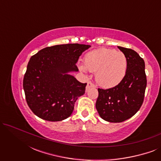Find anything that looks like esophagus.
Here are the masks:
<instances>
[{"label": "esophagus", "instance_id": "obj_1", "mask_svg": "<svg viewBox=\"0 0 161 161\" xmlns=\"http://www.w3.org/2000/svg\"><path fill=\"white\" fill-rule=\"evenodd\" d=\"M94 87H95V85H94L92 82H91V81H89L87 83V86H86V91H88L90 88H94Z\"/></svg>", "mask_w": 161, "mask_h": 161}]
</instances>
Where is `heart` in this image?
Returning a JSON list of instances; mask_svg holds the SVG:
<instances>
[{
    "label": "heart",
    "instance_id": "heart-1",
    "mask_svg": "<svg viewBox=\"0 0 161 161\" xmlns=\"http://www.w3.org/2000/svg\"><path fill=\"white\" fill-rule=\"evenodd\" d=\"M127 68V60L124 53L105 47L87 53L84 64L80 65L83 72H95L96 81L105 88L118 85L125 78Z\"/></svg>",
    "mask_w": 161,
    "mask_h": 161
}]
</instances>
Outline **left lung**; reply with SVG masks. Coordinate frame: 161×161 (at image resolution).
<instances>
[{"mask_svg": "<svg viewBox=\"0 0 161 161\" xmlns=\"http://www.w3.org/2000/svg\"><path fill=\"white\" fill-rule=\"evenodd\" d=\"M118 48L127 58L126 75L116 86L98 89L96 102L99 115L109 122H122L135 115L144 102L147 87L144 59L133 50Z\"/></svg>", "mask_w": 161, "mask_h": 161, "instance_id": "8db88e82", "label": "left lung"}]
</instances>
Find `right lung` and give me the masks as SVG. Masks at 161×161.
<instances>
[{
	"mask_svg": "<svg viewBox=\"0 0 161 161\" xmlns=\"http://www.w3.org/2000/svg\"><path fill=\"white\" fill-rule=\"evenodd\" d=\"M88 45L67 44L42 49L31 56L23 78L27 104L38 117L50 122L71 115L75 103L85 93L82 83L69 72H78L76 63Z\"/></svg>",
	"mask_w": 161,
	"mask_h": 161,
	"instance_id": "add662e5",
	"label": "right lung"
}]
</instances>
